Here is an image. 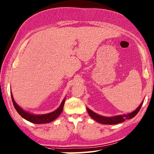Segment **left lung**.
Wrapping results in <instances>:
<instances>
[{
    "mask_svg": "<svg viewBox=\"0 0 154 154\" xmlns=\"http://www.w3.org/2000/svg\"><path fill=\"white\" fill-rule=\"evenodd\" d=\"M143 102H144V101L142 102L140 105L138 106V107L136 108V110H134V111H132L126 115H119L113 116V117H105V116H101L96 113V112H94L93 111H91V109H90L88 107H87L86 109L88 114L90 115V117L93 119L94 120L99 122V123L103 125H116L124 122L126 119H131L133 117H134L135 116L137 115L138 111H140V109L143 104Z\"/></svg>",
    "mask_w": 154,
    "mask_h": 154,
    "instance_id": "left-lung-1",
    "label": "left lung"
}]
</instances>
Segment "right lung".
<instances>
[{
  "instance_id": "add662e5",
  "label": "right lung",
  "mask_w": 154,
  "mask_h": 154,
  "mask_svg": "<svg viewBox=\"0 0 154 154\" xmlns=\"http://www.w3.org/2000/svg\"><path fill=\"white\" fill-rule=\"evenodd\" d=\"M11 97H12L13 105L14 106V108L16 109V111L18 112L19 115L21 116L22 117L26 119V120L35 124L49 123V122H51L53 121L54 120H55V119L60 115V113L62 112L63 110L64 104V102H65V99H66V97L64 98V100H63L62 102H61L59 107L54 111L47 114L35 115L23 110L21 107H20V106L16 103L14 100L12 92H11Z\"/></svg>"
}]
</instances>
